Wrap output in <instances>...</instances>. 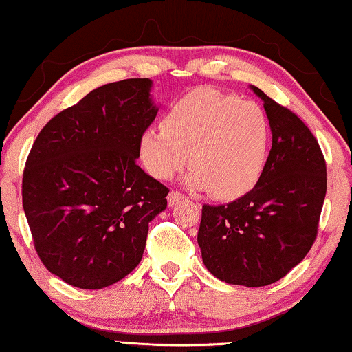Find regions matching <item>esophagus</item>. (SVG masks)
I'll return each instance as SVG.
<instances>
[{"label":"esophagus","mask_w":352,"mask_h":352,"mask_svg":"<svg viewBox=\"0 0 352 352\" xmlns=\"http://www.w3.org/2000/svg\"><path fill=\"white\" fill-rule=\"evenodd\" d=\"M168 205L170 206H175L177 201H181V200H184V195H182L181 192H177V190H171L170 193H168Z\"/></svg>","instance_id":"obj_1"}]
</instances>
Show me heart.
Masks as SVG:
<instances>
[{
	"label": "heart",
	"mask_w": 352,
	"mask_h": 352,
	"mask_svg": "<svg viewBox=\"0 0 352 352\" xmlns=\"http://www.w3.org/2000/svg\"><path fill=\"white\" fill-rule=\"evenodd\" d=\"M162 129H146L138 151L142 165L157 179H170L193 166L186 184L232 200L251 190L267 164L270 125L252 101L211 87L188 91L166 111Z\"/></svg>",
	"instance_id": "b5f03b06"
}]
</instances>
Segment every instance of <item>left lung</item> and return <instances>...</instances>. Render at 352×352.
<instances>
[{
    "label": "left lung",
    "mask_w": 352,
    "mask_h": 352,
    "mask_svg": "<svg viewBox=\"0 0 352 352\" xmlns=\"http://www.w3.org/2000/svg\"><path fill=\"white\" fill-rule=\"evenodd\" d=\"M272 151L256 187L228 205H205L198 246L205 267L227 284L262 287L279 281L311 249L327 170L318 140L302 120L256 85Z\"/></svg>",
    "instance_id": "8db88e82"
}]
</instances>
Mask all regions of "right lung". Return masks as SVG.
Listing matches in <instances>:
<instances>
[{"label": "right lung", "instance_id": "right-lung-1", "mask_svg": "<svg viewBox=\"0 0 352 352\" xmlns=\"http://www.w3.org/2000/svg\"><path fill=\"white\" fill-rule=\"evenodd\" d=\"M151 79L91 90L50 119L27 159L23 211L41 261L79 289H103L141 262L168 188L136 165L159 106Z\"/></svg>", "mask_w": 352, "mask_h": 352}]
</instances>
